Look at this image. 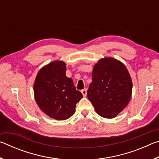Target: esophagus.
Masks as SVG:
<instances>
[{
  "label": "esophagus",
  "instance_id": "34e87169",
  "mask_svg": "<svg viewBox=\"0 0 159 159\" xmlns=\"http://www.w3.org/2000/svg\"><path fill=\"white\" fill-rule=\"evenodd\" d=\"M81 93H82V94H83V95L84 96V97H85L86 95H87V90H86V89L82 90H81Z\"/></svg>",
  "mask_w": 159,
  "mask_h": 159
}]
</instances>
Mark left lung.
<instances>
[{"label": "left lung", "instance_id": "8db88e82", "mask_svg": "<svg viewBox=\"0 0 159 159\" xmlns=\"http://www.w3.org/2000/svg\"><path fill=\"white\" fill-rule=\"evenodd\" d=\"M87 95L98 114L113 118L124 109L133 89L130 75L122 62L111 57L98 61Z\"/></svg>", "mask_w": 159, "mask_h": 159}]
</instances>
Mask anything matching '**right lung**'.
<instances>
[{"instance_id": "add662e5", "label": "right lung", "mask_w": 159, "mask_h": 159, "mask_svg": "<svg viewBox=\"0 0 159 159\" xmlns=\"http://www.w3.org/2000/svg\"><path fill=\"white\" fill-rule=\"evenodd\" d=\"M35 99L45 114L58 120L68 119L83 98L71 79L66 76V64L52 61L38 73L34 84Z\"/></svg>"}]
</instances>
